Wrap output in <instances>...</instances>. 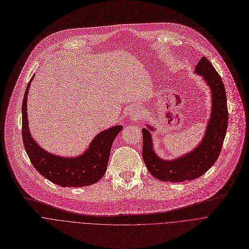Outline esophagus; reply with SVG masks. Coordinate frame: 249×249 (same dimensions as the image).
Masks as SVG:
<instances>
[{"label":"esophagus","mask_w":249,"mask_h":249,"mask_svg":"<svg viewBox=\"0 0 249 249\" xmlns=\"http://www.w3.org/2000/svg\"><path fill=\"white\" fill-rule=\"evenodd\" d=\"M142 116V108L141 107H134L132 108L131 112H130V118L132 120H139L141 119Z\"/></svg>","instance_id":"obj_1"}]
</instances>
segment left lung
<instances>
[{"instance_id":"obj_1","label":"left lung","mask_w":249,"mask_h":249,"mask_svg":"<svg viewBox=\"0 0 249 249\" xmlns=\"http://www.w3.org/2000/svg\"><path fill=\"white\" fill-rule=\"evenodd\" d=\"M195 71L209 86L212 96V110L200 143L191 152L176 159L164 160L153 150L149 131L153 127L142 128V159L149 173L164 182L191 181L202 176L218 159L228 128V107L225 86L221 76L211 62L203 56Z\"/></svg>"}]
</instances>
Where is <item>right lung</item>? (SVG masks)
Returning <instances> with one entry per match:
<instances>
[{"label":"right lung","instance_id":"1","mask_svg":"<svg viewBox=\"0 0 249 249\" xmlns=\"http://www.w3.org/2000/svg\"><path fill=\"white\" fill-rule=\"evenodd\" d=\"M33 77L26 87L22 102V140L34 168L60 187L78 188L96 184L107 171L111 145L122 126L116 125L98 134L88 149L79 156L61 157L46 151L31 137L28 127L27 94Z\"/></svg>","mask_w":249,"mask_h":249}]
</instances>
